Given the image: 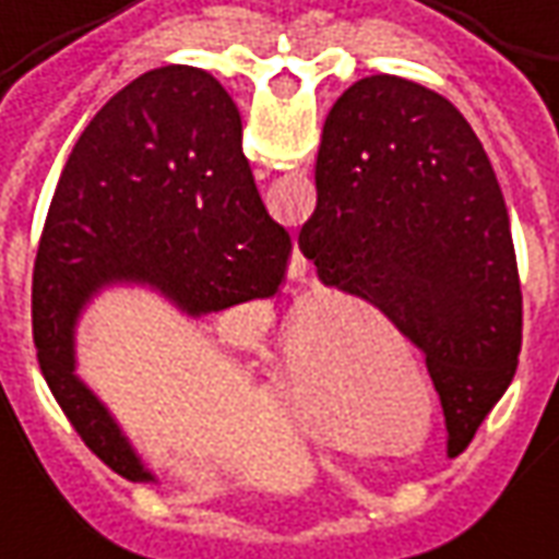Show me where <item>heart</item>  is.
<instances>
[{"mask_svg":"<svg viewBox=\"0 0 559 559\" xmlns=\"http://www.w3.org/2000/svg\"><path fill=\"white\" fill-rule=\"evenodd\" d=\"M382 316L370 307H336L324 312H304L288 324L283 340V358L276 373V394L298 427L307 433H324L328 409L340 406L352 421H373L379 409H385V397L391 391L385 388V370H376L373 352H352V361L340 376V343L349 340H376L385 336ZM367 372L365 377L362 373ZM365 382L357 381L360 376ZM357 381L359 388L348 394V388Z\"/></svg>","mask_w":559,"mask_h":559,"instance_id":"1","label":"heart"}]
</instances>
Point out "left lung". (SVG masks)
<instances>
[{"instance_id":"obj_1","label":"left lung","mask_w":559,"mask_h":559,"mask_svg":"<svg viewBox=\"0 0 559 559\" xmlns=\"http://www.w3.org/2000/svg\"><path fill=\"white\" fill-rule=\"evenodd\" d=\"M300 252L324 286L370 300L425 352L449 454L512 382L521 280L509 210L481 141L449 98L370 74L336 98Z\"/></svg>"}]
</instances>
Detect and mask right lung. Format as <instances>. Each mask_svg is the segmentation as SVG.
Returning <instances> with one entry per match:
<instances>
[{"label": "right lung", "instance_id": "obj_1", "mask_svg": "<svg viewBox=\"0 0 559 559\" xmlns=\"http://www.w3.org/2000/svg\"><path fill=\"white\" fill-rule=\"evenodd\" d=\"M240 110L192 66L134 78L78 138L47 210L33 271L38 364L62 413L114 473L159 481L83 382V310L141 286L201 319L276 295L292 237L264 210L240 150Z\"/></svg>", "mask_w": 559, "mask_h": 559}]
</instances>
